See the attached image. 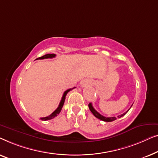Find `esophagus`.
I'll return each instance as SVG.
<instances>
[{"instance_id": "esophagus-1", "label": "esophagus", "mask_w": 158, "mask_h": 158, "mask_svg": "<svg viewBox=\"0 0 158 158\" xmlns=\"http://www.w3.org/2000/svg\"><path fill=\"white\" fill-rule=\"evenodd\" d=\"M81 85V86H84L86 85V83H85V82H82Z\"/></svg>"}]
</instances>
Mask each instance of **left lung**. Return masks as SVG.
Instances as JSON below:
<instances>
[{
  "instance_id": "8db88e82",
  "label": "left lung",
  "mask_w": 158,
  "mask_h": 158,
  "mask_svg": "<svg viewBox=\"0 0 158 158\" xmlns=\"http://www.w3.org/2000/svg\"><path fill=\"white\" fill-rule=\"evenodd\" d=\"M89 110H90L91 112H92V114H94V116L97 117V118H98V119H101V120H102V121H104V122H112V121L115 120V119H117V117H118V118H120V117H122L123 116H124V114H126L127 113L128 111L130 110V109L131 107H130V109H129V110H128L127 111V112H125L124 113H123V114H120V115H119V116H117V117H106L103 116V115L100 114L98 112H97V111L94 110V108L93 107V106H92V103H89Z\"/></svg>"
}]
</instances>
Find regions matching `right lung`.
<instances>
[{
	"instance_id": "add662e5",
	"label": "right lung",
	"mask_w": 158,
	"mask_h": 158,
	"mask_svg": "<svg viewBox=\"0 0 158 158\" xmlns=\"http://www.w3.org/2000/svg\"><path fill=\"white\" fill-rule=\"evenodd\" d=\"M55 56H56V54H48L44 55V56H43L37 58V59H35V60H37V59H52V58H54ZM74 88L75 87L72 88V89H67L66 91H65V92H64V93L63 96H62L61 100V102H60L59 105L57 107L56 110H55L54 112L52 113V114H51L49 116L46 117H41V120H45V121L46 120H48V119H52L53 118H54L55 117H56L57 115L59 114L60 112H61L62 107H63L64 104V101H65L66 96V94H67V93L69 92L70 90H72V89H74Z\"/></svg>"
}]
</instances>
